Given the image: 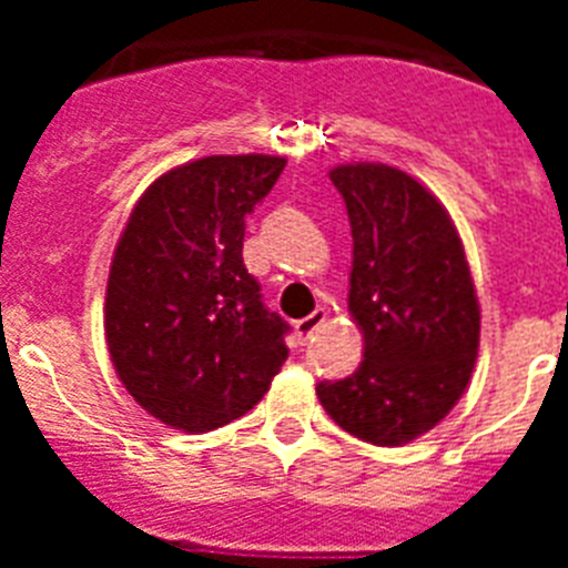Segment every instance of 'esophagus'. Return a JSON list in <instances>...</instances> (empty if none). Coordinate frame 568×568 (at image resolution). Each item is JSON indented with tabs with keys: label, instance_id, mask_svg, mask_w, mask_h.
<instances>
[{
	"label": "esophagus",
	"instance_id": "obj_1",
	"mask_svg": "<svg viewBox=\"0 0 568 568\" xmlns=\"http://www.w3.org/2000/svg\"><path fill=\"white\" fill-rule=\"evenodd\" d=\"M324 321H327V310H324V307L315 310V313H310L307 318L295 321V335H298L301 344L313 338V333L321 327V324H324Z\"/></svg>",
	"mask_w": 568,
	"mask_h": 568
}]
</instances>
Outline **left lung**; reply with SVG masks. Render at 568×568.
Listing matches in <instances>:
<instances>
[{
	"label": "left lung",
	"mask_w": 568,
	"mask_h": 568,
	"mask_svg": "<svg viewBox=\"0 0 568 568\" xmlns=\"http://www.w3.org/2000/svg\"><path fill=\"white\" fill-rule=\"evenodd\" d=\"M353 227L349 313L364 361L315 386L329 418L375 446L409 444L458 404L475 369L480 307L453 219L389 164L329 170Z\"/></svg>",
	"instance_id": "1"
}]
</instances>
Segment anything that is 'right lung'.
<instances>
[{
  "instance_id": "1",
  "label": "right lung",
  "mask_w": 568,
  "mask_h": 568,
  "mask_svg": "<svg viewBox=\"0 0 568 568\" xmlns=\"http://www.w3.org/2000/svg\"><path fill=\"white\" fill-rule=\"evenodd\" d=\"M287 159L207 155L155 179L110 264L104 335L124 389L153 418L210 433L250 413L287 361L290 324L247 273L244 219Z\"/></svg>"
}]
</instances>
